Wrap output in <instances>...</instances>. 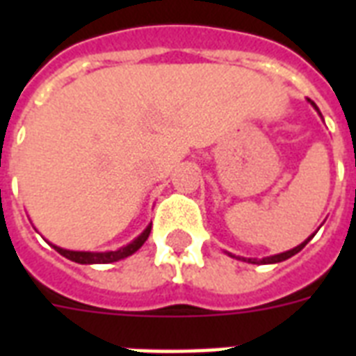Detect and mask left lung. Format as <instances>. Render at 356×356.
<instances>
[{
  "label": "left lung",
  "instance_id": "1",
  "mask_svg": "<svg viewBox=\"0 0 356 356\" xmlns=\"http://www.w3.org/2000/svg\"><path fill=\"white\" fill-rule=\"evenodd\" d=\"M312 105H314V103H312ZM316 107V105H314ZM312 238V236H310ZM309 238V240H310ZM309 240H305L303 243H299L298 248H293V249H290V251H284V253H281V254H273V257H266V259H262V260H251L249 259L248 262H253V264H275V262H282V260H286V259H290V257H293V254L296 253H299V251H301V249L305 248V245H307V242H309ZM245 260V259H243Z\"/></svg>",
  "mask_w": 356,
  "mask_h": 356
}]
</instances>
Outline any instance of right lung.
Segmentation results:
<instances>
[{"mask_svg": "<svg viewBox=\"0 0 356 356\" xmlns=\"http://www.w3.org/2000/svg\"><path fill=\"white\" fill-rule=\"evenodd\" d=\"M151 233V225L145 229L144 233L140 234L136 240L125 245V248L118 249V251H107V253H88V251H68V249H63V248H57V245H53V248L57 249L58 253L66 257V259L74 260L77 264H111V262H116V260H122L129 254H133L134 251H138L142 248V243L147 240Z\"/></svg>", "mask_w": 356, "mask_h": 356, "instance_id": "add662e5", "label": "right lung"}]
</instances>
